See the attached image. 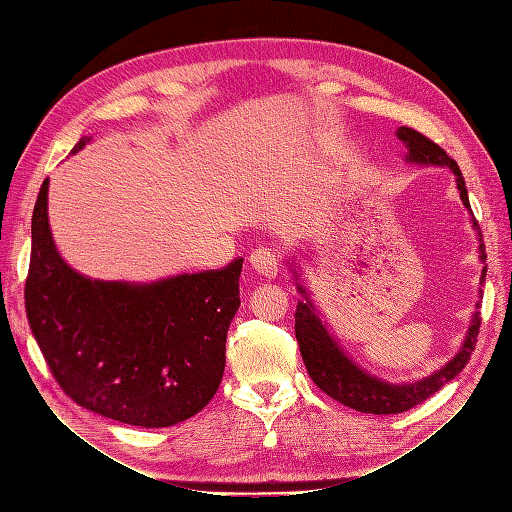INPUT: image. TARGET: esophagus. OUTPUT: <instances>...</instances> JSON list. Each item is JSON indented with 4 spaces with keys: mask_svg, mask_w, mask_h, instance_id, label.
<instances>
[{
    "mask_svg": "<svg viewBox=\"0 0 512 512\" xmlns=\"http://www.w3.org/2000/svg\"><path fill=\"white\" fill-rule=\"evenodd\" d=\"M250 267L262 275L267 280H275L277 269H280V260H277V254L269 247H260L252 256H250Z\"/></svg>",
    "mask_w": 512,
    "mask_h": 512,
    "instance_id": "34e87169",
    "label": "esophagus"
}]
</instances>
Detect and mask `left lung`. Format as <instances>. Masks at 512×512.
<instances>
[{
	"label": "left lung",
	"mask_w": 512,
	"mask_h": 512,
	"mask_svg": "<svg viewBox=\"0 0 512 512\" xmlns=\"http://www.w3.org/2000/svg\"><path fill=\"white\" fill-rule=\"evenodd\" d=\"M397 138L406 145V162L418 164V166H440L448 168L455 175V183L459 190V198L463 207L470 211V224L476 230L478 237V260L483 262V273H480V288L478 297H483V284L487 277V254L483 235H480L478 222L470 209L466 181H463L461 170L453 158L446 156V151L431 143L427 136L416 132L412 128H397ZM288 267L292 271L294 282H297V290L301 294V301L297 303V312H294V335L301 348L303 363L307 367V374L316 382L320 391L333 397L339 404H344L352 410L367 412V414H399L406 412L414 406L421 404L433 393H438L446 382H451L461 369L466 367L470 356L476 346V335L480 329V301L474 305V314L470 318V327L463 337L461 348L455 352L451 361H446L440 369L433 374L414 380V382H389L382 380L374 374H369L359 363L350 359V354L344 350V346L337 342V337L329 329V322L324 320L318 312L316 303L309 297L307 286L301 282V267L294 258H288Z\"/></svg>",
	"instance_id": "8db88e82"
}]
</instances>
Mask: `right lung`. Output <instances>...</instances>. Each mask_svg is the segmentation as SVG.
<instances>
[{"label": "right lung", "mask_w": 512, "mask_h": 512, "mask_svg": "<svg viewBox=\"0 0 512 512\" xmlns=\"http://www.w3.org/2000/svg\"><path fill=\"white\" fill-rule=\"evenodd\" d=\"M89 141L83 136L72 156ZM241 267L237 258L226 269L156 282L91 280L57 250L44 179L32 218L27 320L76 404L126 425L170 427L203 410L222 382Z\"/></svg>", "instance_id": "1"}]
</instances>
